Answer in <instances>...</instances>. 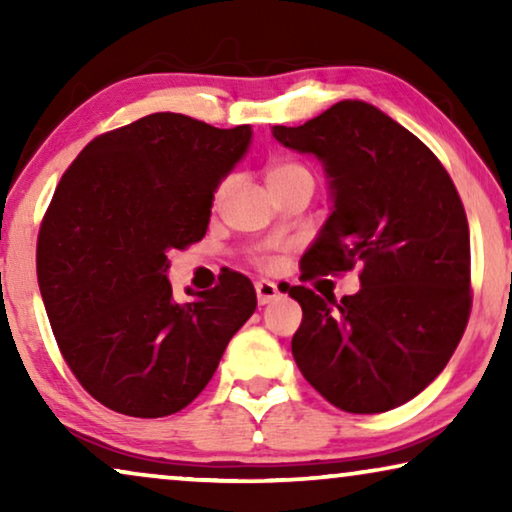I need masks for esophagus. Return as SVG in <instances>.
Returning a JSON list of instances; mask_svg holds the SVG:
<instances>
[{
    "label": "esophagus",
    "instance_id": "obj_1",
    "mask_svg": "<svg viewBox=\"0 0 512 512\" xmlns=\"http://www.w3.org/2000/svg\"><path fill=\"white\" fill-rule=\"evenodd\" d=\"M256 298H258V305L272 303V300L279 298L277 284L268 282V279H261V282H256Z\"/></svg>",
    "mask_w": 512,
    "mask_h": 512
}]
</instances>
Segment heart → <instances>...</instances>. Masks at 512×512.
I'll return each mask as SVG.
<instances>
[{"instance_id": "b5f03b06", "label": "heart", "mask_w": 512, "mask_h": 512, "mask_svg": "<svg viewBox=\"0 0 512 512\" xmlns=\"http://www.w3.org/2000/svg\"><path fill=\"white\" fill-rule=\"evenodd\" d=\"M265 181H268L270 191H277V188L296 184V181H310V184H314V177L303 163H296V160H272V163L265 167ZM228 186L230 181L223 179L221 184L214 188V205H219L223 200V195L228 193ZM258 263L265 265L268 261H265V258H258Z\"/></svg>"}]
</instances>
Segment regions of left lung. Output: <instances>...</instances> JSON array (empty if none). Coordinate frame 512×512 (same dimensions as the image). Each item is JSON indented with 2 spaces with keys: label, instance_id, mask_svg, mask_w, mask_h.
I'll return each mask as SVG.
<instances>
[{
  "label": "left lung",
  "instance_id": "left-lung-1",
  "mask_svg": "<svg viewBox=\"0 0 512 512\" xmlns=\"http://www.w3.org/2000/svg\"><path fill=\"white\" fill-rule=\"evenodd\" d=\"M272 135L314 153L331 177L333 212L300 279L354 268L361 279L340 300L289 286L303 307L293 359L335 408H398L447 366L471 314V237L457 188L422 139L368 102L342 100Z\"/></svg>",
  "mask_w": 512,
  "mask_h": 512
}]
</instances>
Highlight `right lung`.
<instances>
[{
	"instance_id": "right-lung-1",
	"label": "right lung",
	"mask_w": 512,
	"mask_h": 512,
	"mask_svg": "<svg viewBox=\"0 0 512 512\" xmlns=\"http://www.w3.org/2000/svg\"><path fill=\"white\" fill-rule=\"evenodd\" d=\"M249 139V125L163 111L95 137L62 174L39 228V291L62 359L109 410H184L254 314L240 272L191 303L165 277L167 254L205 237L214 188Z\"/></svg>"
}]
</instances>
